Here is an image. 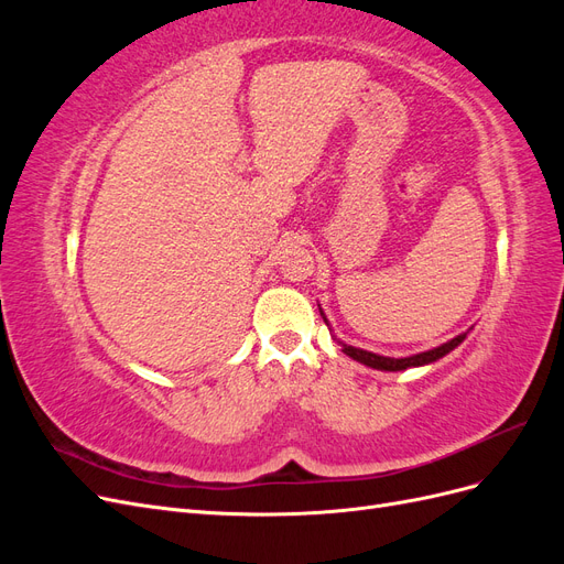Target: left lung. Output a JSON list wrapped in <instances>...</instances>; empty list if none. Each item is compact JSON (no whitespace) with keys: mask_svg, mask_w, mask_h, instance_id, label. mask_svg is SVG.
Listing matches in <instances>:
<instances>
[{"mask_svg":"<svg viewBox=\"0 0 564 564\" xmlns=\"http://www.w3.org/2000/svg\"><path fill=\"white\" fill-rule=\"evenodd\" d=\"M319 315L324 317V313L319 311ZM324 322H327V317H324ZM468 334V332H466ZM466 334H458L456 338L447 340V344H442L433 350H425V352H419V355H409V357H383V355H377V352H369V350H362V348H352V346H346L344 344V352L350 355L352 360L362 362L371 369H381V371H402V369H409V367H423V365H431V362H437L440 357H445L447 352H452L458 344H464Z\"/></svg>","mask_w":564,"mask_h":564,"instance_id":"obj_1","label":"left lung"}]
</instances>
